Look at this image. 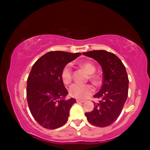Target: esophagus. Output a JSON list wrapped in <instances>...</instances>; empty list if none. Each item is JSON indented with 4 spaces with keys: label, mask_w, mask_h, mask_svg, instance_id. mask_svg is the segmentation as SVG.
<instances>
[{
    "label": "esophagus",
    "mask_w": 150,
    "mask_h": 150,
    "mask_svg": "<svg viewBox=\"0 0 150 150\" xmlns=\"http://www.w3.org/2000/svg\"><path fill=\"white\" fill-rule=\"evenodd\" d=\"M85 100H79L77 99V103H84Z\"/></svg>",
    "instance_id": "34e87169"
}]
</instances>
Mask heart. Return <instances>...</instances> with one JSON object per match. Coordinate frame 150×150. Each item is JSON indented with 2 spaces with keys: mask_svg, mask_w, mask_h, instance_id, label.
Here are the masks:
<instances>
[{
  "mask_svg": "<svg viewBox=\"0 0 150 150\" xmlns=\"http://www.w3.org/2000/svg\"><path fill=\"white\" fill-rule=\"evenodd\" d=\"M80 66L84 69L86 72L90 75V79L95 84L99 83L100 79L98 76L92 75L96 71V67L93 63L89 62H85L81 63ZM62 80L65 84H68L72 79L71 67L69 64L66 65L62 71ZM94 92V87L91 85H80L77 83L73 84L69 87V95L73 98L79 100H83L92 95Z\"/></svg>",
  "mask_w": 150,
  "mask_h": 150,
  "instance_id": "1",
  "label": "heart"
}]
</instances>
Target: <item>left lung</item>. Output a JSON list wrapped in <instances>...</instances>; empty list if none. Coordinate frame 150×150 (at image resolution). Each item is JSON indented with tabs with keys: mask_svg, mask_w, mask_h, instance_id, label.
<instances>
[{
	"mask_svg": "<svg viewBox=\"0 0 150 150\" xmlns=\"http://www.w3.org/2000/svg\"><path fill=\"white\" fill-rule=\"evenodd\" d=\"M83 54L96 60L103 73L102 87L94 95L100 100L95 103L93 111L85 113V116L94 126H110L120 116L128 97L129 80L126 67L115 54L105 50H93Z\"/></svg>",
	"mask_w": 150,
	"mask_h": 150,
	"instance_id": "left-lung-1",
	"label": "left lung"
}]
</instances>
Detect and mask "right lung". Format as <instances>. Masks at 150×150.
<instances>
[{"instance_id":"add662e5","label":"right lung","mask_w":150,"mask_h":150,"mask_svg":"<svg viewBox=\"0 0 150 150\" xmlns=\"http://www.w3.org/2000/svg\"><path fill=\"white\" fill-rule=\"evenodd\" d=\"M80 55L81 53L50 52L32 66L27 80V101L33 117L45 128L55 129L67 122L70 108L76 100H65L68 92L62 71L68 63Z\"/></svg>"}]
</instances>
